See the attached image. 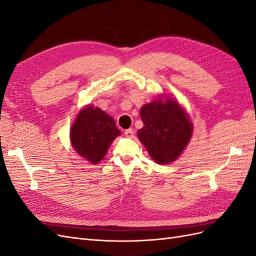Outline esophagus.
<instances>
[{
  "mask_svg": "<svg viewBox=\"0 0 256 256\" xmlns=\"http://www.w3.org/2000/svg\"><path fill=\"white\" fill-rule=\"evenodd\" d=\"M125 136H127V138H134V131L132 130V129H127V130H125Z\"/></svg>",
  "mask_w": 256,
  "mask_h": 256,
  "instance_id": "34e87169",
  "label": "esophagus"
}]
</instances>
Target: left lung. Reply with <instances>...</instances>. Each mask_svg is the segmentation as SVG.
<instances>
[{
	"label": "left lung",
	"mask_w": 256,
	"mask_h": 256,
	"mask_svg": "<svg viewBox=\"0 0 256 256\" xmlns=\"http://www.w3.org/2000/svg\"><path fill=\"white\" fill-rule=\"evenodd\" d=\"M140 116L144 126L138 130V140L156 164H172L182 154L193 134L187 111L177 100L161 94L142 106Z\"/></svg>",
	"instance_id": "left-lung-1"
}]
</instances>
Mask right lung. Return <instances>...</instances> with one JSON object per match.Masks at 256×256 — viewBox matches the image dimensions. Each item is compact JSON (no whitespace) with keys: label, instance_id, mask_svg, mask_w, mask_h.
I'll list each match as a JSON object with an SVG mask.
<instances>
[{"label":"right lung","instance_id":"right-lung-1","mask_svg":"<svg viewBox=\"0 0 256 256\" xmlns=\"http://www.w3.org/2000/svg\"><path fill=\"white\" fill-rule=\"evenodd\" d=\"M112 116L100 108L83 106L70 128V143L76 152L90 164L102 161L115 138L120 136Z\"/></svg>","mask_w":256,"mask_h":256}]
</instances>
